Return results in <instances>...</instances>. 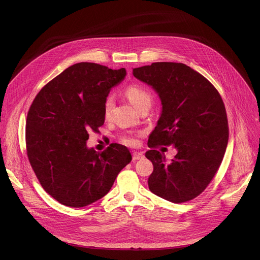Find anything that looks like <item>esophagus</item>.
<instances>
[{
	"mask_svg": "<svg viewBox=\"0 0 260 260\" xmlns=\"http://www.w3.org/2000/svg\"><path fill=\"white\" fill-rule=\"evenodd\" d=\"M144 158V154L142 152H134L133 153V160H139V159H142Z\"/></svg>",
	"mask_w": 260,
	"mask_h": 260,
	"instance_id": "obj_1",
	"label": "esophagus"
}]
</instances>
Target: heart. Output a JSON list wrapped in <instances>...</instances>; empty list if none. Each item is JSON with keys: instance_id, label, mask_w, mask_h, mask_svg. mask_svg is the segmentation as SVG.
Instances as JSON below:
<instances>
[{"instance_id": "obj_1", "label": "heart", "mask_w": 260, "mask_h": 260, "mask_svg": "<svg viewBox=\"0 0 260 260\" xmlns=\"http://www.w3.org/2000/svg\"><path fill=\"white\" fill-rule=\"evenodd\" d=\"M125 96L128 99V101L134 105L135 108L138 110L146 105H151V94L148 92L145 88L142 86L133 84L126 87L124 90ZM114 107V99L109 95L105 99L104 107H103V114L105 119H109L111 117V113H112V110ZM123 142L129 146H135L137 144V140L133 137H126L123 139Z\"/></svg>"}]
</instances>
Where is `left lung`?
Returning <instances> with one entry per match:
<instances>
[{"label":"left lung","instance_id":"1","mask_svg":"<svg viewBox=\"0 0 260 260\" xmlns=\"http://www.w3.org/2000/svg\"><path fill=\"white\" fill-rule=\"evenodd\" d=\"M134 76L158 94L161 113L148 146L174 145L177 154L148 150L153 164L148 186L175 204L201 194L223 159L229 142L225 107L217 89L197 71L180 62H153L133 69Z\"/></svg>","mask_w":260,"mask_h":260}]
</instances>
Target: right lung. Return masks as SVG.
Wrapping results in <instances>:
<instances>
[{"label":"right lung","mask_w":260,"mask_h":260,"mask_svg":"<svg viewBox=\"0 0 260 260\" xmlns=\"http://www.w3.org/2000/svg\"><path fill=\"white\" fill-rule=\"evenodd\" d=\"M126 75L93 62L69 67L36 95L26 117V153L44 190L61 205L81 208L105 197L132 154L120 144L103 152L86 146L105 122L111 88Z\"/></svg>","instance_id":"obj_1"}]
</instances>
